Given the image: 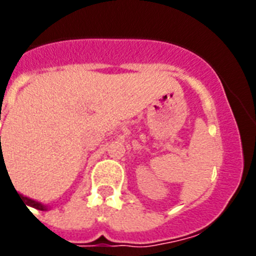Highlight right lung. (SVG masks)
<instances>
[{"label":"right lung","instance_id":"1","mask_svg":"<svg viewBox=\"0 0 256 256\" xmlns=\"http://www.w3.org/2000/svg\"><path fill=\"white\" fill-rule=\"evenodd\" d=\"M20 198H22V202H25V206L26 208H28V206H32L34 207V208H37V210H46V206H44V204H41V203L36 202V200H33V199H29L26 198V196H22V195H20Z\"/></svg>","mask_w":256,"mask_h":256}]
</instances>
